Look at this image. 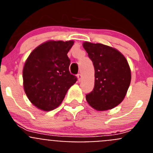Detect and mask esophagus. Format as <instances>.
Listing matches in <instances>:
<instances>
[{"label":"esophagus","mask_w":153,"mask_h":153,"mask_svg":"<svg viewBox=\"0 0 153 153\" xmlns=\"http://www.w3.org/2000/svg\"><path fill=\"white\" fill-rule=\"evenodd\" d=\"M77 79L78 80H79V82H80L81 80H82V79H83V75L81 74H77Z\"/></svg>","instance_id":"obj_1"}]
</instances>
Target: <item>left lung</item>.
Instances as JSON below:
<instances>
[{
  "label": "left lung",
  "mask_w": 153,
  "mask_h": 153,
  "mask_svg": "<svg viewBox=\"0 0 153 153\" xmlns=\"http://www.w3.org/2000/svg\"><path fill=\"white\" fill-rule=\"evenodd\" d=\"M83 47L95 70L94 88L86 96L92 108L105 111L116 107L126 95L131 70L125 56L114 47L85 41Z\"/></svg>",
  "instance_id": "1"
}]
</instances>
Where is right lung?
Wrapping results in <instances>:
<instances>
[{
	"label": "right lung",
	"instance_id": "right-lung-1",
	"mask_svg": "<svg viewBox=\"0 0 153 153\" xmlns=\"http://www.w3.org/2000/svg\"><path fill=\"white\" fill-rule=\"evenodd\" d=\"M74 44V40H48L36 47L25 61L24 90L37 109L43 111L56 109L76 82V77L69 71L70 60L67 56Z\"/></svg>",
	"mask_w": 153,
	"mask_h": 153
}]
</instances>
